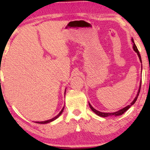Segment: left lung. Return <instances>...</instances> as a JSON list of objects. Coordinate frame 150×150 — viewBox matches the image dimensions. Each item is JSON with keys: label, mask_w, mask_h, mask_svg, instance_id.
Segmentation results:
<instances>
[{"label": "left lung", "mask_w": 150, "mask_h": 150, "mask_svg": "<svg viewBox=\"0 0 150 150\" xmlns=\"http://www.w3.org/2000/svg\"><path fill=\"white\" fill-rule=\"evenodd\" d=\"M132 42L134 43L133 39H132ZM133 49H134V51H135V52L137 53V55H138L139 58H140V61L142 62V60H141V56H140V53H139L138 49H137V46H136V45L135 44V43H134V44H133ZM140 87H141V85H140V89H139L138 93H137V96H136V97L135 98V99H134L133 101H132V102L131 103V104H130V105H128V106H127L126 107H125V108H122V109L119 110V111H116V112H114V113H104V112H100V111H97V110H96V109H94V108H93L92 106H91V104H89V107H90L91 109L92 110V111H94V112L96 114L98 115V116H101V117H107V116H120V115H122V114H123V113H124L125 112V111H126L127 110H128V108H130V106H132V105H133L134 104H135V102L136 101V100H137V97H138L139 93H140Z\"/></svg>", "instance_id": "left-lung-1"}]
</instances>
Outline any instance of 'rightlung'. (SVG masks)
I'll list each match as a JSON object with an SVG mask.
<instances>
[{"label":"right lung","instance_id":"obj_1","mask_svg":"<svg viewBox=\"0 0 150 150\" xmlns=\"http://www.w3.org/2000/svg\"><path fill=\"white\" fill-rule=\"evenodd\" d=\"M63 109H64V107H63V108H62V110L61 111V112H60L59 113H58V114L57 115V116H55L54 118H51V119H49V120H45V121H41V122H36V123H41V124H44V123H50V122H51V121H53V120H56V118H58V117H59L60 116H61V114L62 113H63Z\"/></svg>","mask_w":150,"mask_h":150}]
</instances>
